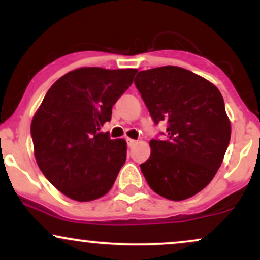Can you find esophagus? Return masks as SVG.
I'll list each match as a JSON object with an SVG mask.
<instances>
[{
	"label": "esophagus",
	"instance_id": "34e87169",
	"mask_svg": "<svg viewBox=\"0 0 260 260\" xmlns=\"http://www.w3.org/2000/svg\"><path fill=\"white\" fill-rule=\"evenodd\" d=\"M126 140H127V144H128V147H133L134 144H137V140H134V139L127 138Z\"/></svg>",
	"mask_w": 260,
	"mask_h": 260
}]
</instances>
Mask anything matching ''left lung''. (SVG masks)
<instances>
[{"mask_svg": "<svg viewBox=\"0 0 260 260\" xmlns=\"http://www.w3.org/2000/svg\"><path fill=\"white\" fill-rule=\"evenodd\" d=\"M134 84L154 123H168L166 137L150 140V157L140 165L145 180L170 201L196 196L214 178L231 138L221 92L176 66L140 71Z\"/></svg>", "mask_w": 260, "mask_h": 260, "instance_id": "obj_1", "label": "left lung"}]
</instances>
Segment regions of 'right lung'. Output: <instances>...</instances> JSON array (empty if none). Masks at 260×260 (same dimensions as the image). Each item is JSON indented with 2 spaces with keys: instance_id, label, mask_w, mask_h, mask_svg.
Returning a JSON list of instances; mask_svg holds the SVG:
<instances>
[{
  "instance_id": "right-lung-1",
  "label": "right lung",
  "mask_w": 260,
  "mask_h": 260,
  "mask_svg": "<svg viewBox=\"0 0 260 260\" xmlns=\"http://www.w3.org/2000/svg\"><path fill=\"white\" fill-rule=\"evenodd\" d=\"M137 70L83 67L53 83L31 121L37 162L59 192L78 202L105 196L127 155L124 139L101 132Z\"/></svg>"
}]
</instances>
